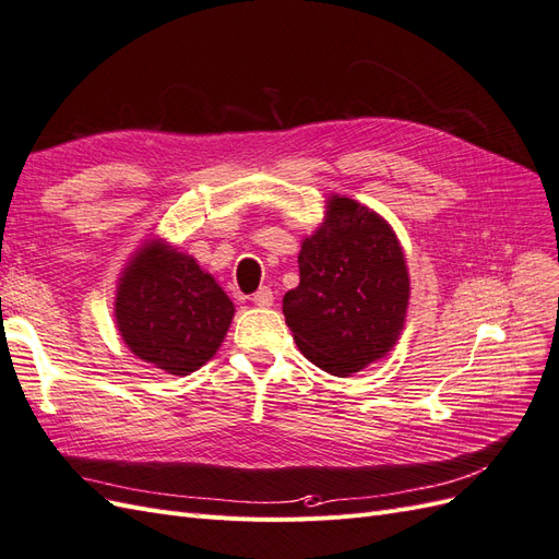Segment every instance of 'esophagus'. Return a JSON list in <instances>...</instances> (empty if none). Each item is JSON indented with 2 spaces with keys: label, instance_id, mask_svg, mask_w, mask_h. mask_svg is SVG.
Here are the masks:
<instances>
[{
  "label": "esophagus",
  "instance_id": "obj_1",
  "mask_svg": "<svg viewBox=\"0 0 559 559\" xmlns=\"http://www.w3.org/2000/svg\"><path fill=\"white\" fill-rule=\"evenodd\" d=\"M251 300H253V306L270 308V306H273L275 296H273V289H270V286H261V289L251 296Z\"/></svg>",
  "mask_w": 559,
  "mask_h": 559
}]
</instances>
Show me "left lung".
<instances>
[{
	"label": "left lung",
	"mask_w": 559,
	"mask_h": 559,
	"mask_svg": "<svg viewBox=\"0 0 559 559\" xmlns=\"http://www.w3.org/2000/svg\"><path fill=\"white\" fill-rule=\"evenodd\" d=\"M300 284L282 312L298 349L345 378L382 359L399 341L411 298L403 249L380 214L331 195L326 218L302 240Z\"/></svg>",
	"instance_id": "obj_1"
}]
</instances>
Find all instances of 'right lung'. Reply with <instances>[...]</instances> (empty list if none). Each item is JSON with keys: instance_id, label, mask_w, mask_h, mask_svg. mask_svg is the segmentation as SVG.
Listing matches in <instances>:
<instances>
[{"instance_id": "add662e5", "label": "right lung", "mask_w": 559, "mask_h": 559, "mask_svg": "<svg viewBox=\"0 0 559 559\" xmlns=\"http://www.w3.org/2000/svg\"><path fill=\"white\" fill-rule=\"evenodd\" d=\"M235 308L189 253L144 242L118 280L114 317L134 357L189 376L222 347Z\"/></svg>"}]
</instances>
